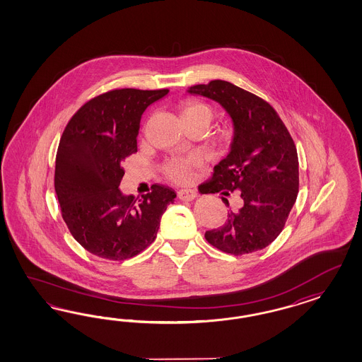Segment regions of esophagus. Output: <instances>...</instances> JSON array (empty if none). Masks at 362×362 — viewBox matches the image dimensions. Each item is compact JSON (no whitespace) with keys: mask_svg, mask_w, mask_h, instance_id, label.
Listing matches in <instances>:
<instances>
[{"mask_svg":"<svg viewBox=\"0 0 362 362\" xmlns=\"http://www.w3.org/2000/svg\"><path fill=\"white\" fill-rule=\"evenodd\" d=\"M177 197H179L180 200H183V202H191V200L197 199V191H194V189L185 188V189H180V191L177 192Z\"/></svg>","mask_w":362,"mask_h":362,"instance_id":"esophagus-1","label":"esophagus"}]
</instances>
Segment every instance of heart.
I'll return each mask as SVG.
<instances>
[{
	"label": "heart",
	"instance_id": "heart-1",
	"mask_svg": "<svg viewBox=\"0 0 362 362\" xmlns=\"http://www.w3.org/2000/svg\"><path fill=\"white\" fill-rule=\"evenodd\" d=\"M194 110H207L211 112V110L203 105V103H192L189 105L186 109L187 111H194ZM197 159L191 158V159H175V160H171L168 165H167V171L170 176L176 180V182H182V183H186L192 180L194 177V167L197 165Z\"/></svg>",
	"mask_w": 362,
	"mask_h": 362
}]
</instances>
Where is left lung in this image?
I'll list each match as a JSON object with an SVG mask.
<instances>
[{"instance_id":"left-lung-1","label":"left lung","mask_w":362,"mask_h":362,"mask_svg":"<svg viewBox=\"0 0 362 362\" xmlns=\"http://www.w3.org/2000/svg\"><path fill=\"white\" fill-rule=\"evenodd\" d=\"M188 93L219 102L235 126L230 153L214 167L204 194L239 191L244 202L221 227L206 230L204 238L235 256L260 251L280 235L296 202V144L276 110L244 88L215 79L191 86ZM221 199L228 206V200Z\"/></svg>"}]
</instances>
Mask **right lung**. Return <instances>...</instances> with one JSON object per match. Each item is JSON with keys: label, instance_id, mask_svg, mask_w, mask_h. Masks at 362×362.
<instances>
[{"label": "right lung", "instance_id": "obj_1", "mask_svg": "<svg viewBox=\"0 0 362 362\" xmlns=\"http://www.w3.org/2000/svg\"><path fill=\"white\" fill-rule=\"evenodd\" d=\"M167 93L110 90L88 100L66 124L55 156V194L73 238L98 257L121 262L144 251L175 202V191L162 185L142 197H124L118 188L124 160L138 151L143 111Z\"/></svg>", "mask_w": 362, "mask_h": 362}]
</instances>
